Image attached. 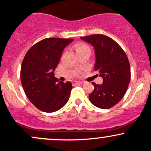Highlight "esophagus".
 Instances as JSON below:
<instances>
[{
  "instance_id": "34e87169",
  "label": "esophagus",
  "mask_w": 151,
  "mask_h": 151,
  "mask_svg": "<svg viewBox=\"0 0 151 151\" xmlns=\"http://www.w3.org/2000/svg\"><path fill=\"white\" fill-rule=\"evenodd\" d=\"M83 84L82 81H74L72 82V85L73 86H77V85H80V84Z\"/></svg>"
}]
</instances>
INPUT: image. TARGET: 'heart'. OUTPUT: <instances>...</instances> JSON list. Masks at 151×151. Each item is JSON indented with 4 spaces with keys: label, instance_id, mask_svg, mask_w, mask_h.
Here are the masks:
<instances>
[{
    "label": "heart",
    "instance_id": "heart-1",
    "mask_svg": "<svg viewBox=\"0 0 151 151\" xmlns=\"http://www.w3.org/2000/svg\"><path fill=\"white\" fill-rule=\"evenodd\" d=\"M83 50H87V51H90V48L89 46H87L85 44H81L79 45L76 48V52L77 51H83Z\"/></svg>",
    "mask_w": 151,
    "mask_h": 151
}]
</instances>
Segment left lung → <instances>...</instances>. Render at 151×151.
Listing matches in <instances>:
<instances>
[{
  "label": "left lung",
  "instance_id": "8db88e82",
  "mask_svg": "<svg viewBox=\"0 0 151 151\" xmlns=\"http://www.w3.org/2000/svg\"><path fill=\"white\" fill-rule=\"evenodd\" d=\"M93 46L95 53L94 70L98 71L103 84H96L89 99L93 105L107 109L124 97L131 79L130 64L126 53L114 40L104 35L81 37Z\"/></svg>",
  "mask_w": 151,
  "mask_h": 151
}]
</instances>
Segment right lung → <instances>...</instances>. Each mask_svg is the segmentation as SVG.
Here are the masks:
<instances>
[{"instance_id": "add662e5", "label": "right lung", "mask_w": 151, "mask_h": 151, "mask_svg": "<svg viewBox=\"0 0 151 151\" xmlns=\"http://www.w3.org/2000/svg\"><path fill=\"white\" fill-rule=\"evenodd\" d=\"M73 39L46 38L34 45L23 59L20 79L28 99L42 111H57L68 101L72 83L55 77L62 53Z\"/></svg>"}]
</instances>
